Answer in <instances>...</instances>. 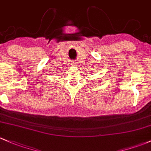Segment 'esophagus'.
Segmentation results:
<instances>
[{"label": "esophagus", "mask_w": 151, "mask_h": 151, "mask_svg": "<svg viewBox=\"0 0 151 151\" xmlns=\"http://www.w3.org/2000/svg\"><path fill=\"white\" fill-rule=\"evenodd\" d=\"M70 66H76V63H74V62H71L70 63Z\"/></svg>", "instance_id": "esophagus-1"}]
</instances>
